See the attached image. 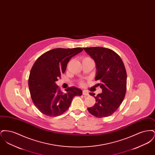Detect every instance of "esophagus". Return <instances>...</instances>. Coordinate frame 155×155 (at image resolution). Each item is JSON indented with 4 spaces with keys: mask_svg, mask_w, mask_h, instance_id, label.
I'll use <instances>...</instances> for the list:
<instances>
[{
    "mask_svg": "<svg viewBox=\"0 0 155 155\" xmlns=\"http://www.w3.org/2000/svg\"><path fill=\"white\" fill-rule=\"evenodd\" d=\"M82 95H85V96H88V92L87 91H86V90H84V91H82Z\"/></svg>",
    "mask_w": 155,
    "mask_h": 155,
    "instance_id": "obj_1",
    "label": "esophagus"
}]
</instances>
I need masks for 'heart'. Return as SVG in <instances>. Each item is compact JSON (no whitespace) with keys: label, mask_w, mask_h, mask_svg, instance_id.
Returning a JSON list of instances; mask_svg holds the SVG:
<instances>
[{"label":"heart","mask_w":155,"mask_h":155,"mask_svg":"<svg viewBox=\"0 0 155 155\" xmlns=\"http://www.w3.org/2000/svg\"><path fill=\"white\" fill-rule=\"evenodd\" d=\"M81 84H82V82H81Z\"/></svg>","instance_id":"obj_1"}]
</instances>
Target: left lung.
Listing matches in <instances>:
<instances>
[{"mask_svg": "<svg viewBox=\"0 0 155 155\" xmlns=\"http://www.w3.org/2000/svg\"><path fill=\"white\" fill-rule=\"evenodd\" d=\"M96 64L95 80L102 92L97 96L89 95L96 99V103L88 110L98 118L109 117L118 109L125 95L127 73L123 60L116 53L102 47L84 48Z\"/></svg>", "mask_w": 155, "mask_h": 155, "instance_id": "1", "label": "left lung"}]
</instances>
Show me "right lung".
Segmentation results:
<instances>
[{"label":"right lung","mask_w":155,"mask_h":155,"mask_svg":"<svg viewBox=\"0 0 155 155\" xmlns=\"http://www.w3.org/2000/svg\"><path fill=\"white\" fill-rule=\"evenodd\" d=\"M83 51L81 48H56L39 57L30 71L28 87L32 102L45 115L56 117L68 110L74 96H81L80 89L72 87L62 92L55 82L66 70L70 59Z\"/></svg>","instance_id":"right-lung-1"}]
</instances>
